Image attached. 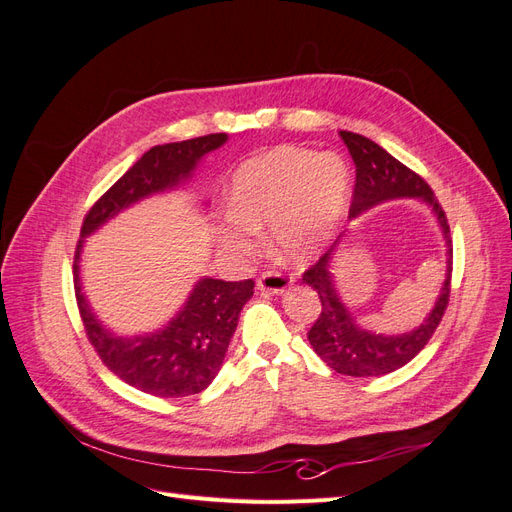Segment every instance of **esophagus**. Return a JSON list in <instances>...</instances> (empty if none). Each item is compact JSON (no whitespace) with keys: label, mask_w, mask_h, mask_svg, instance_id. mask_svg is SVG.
<instances>
[{"label":"esophagus","mask_w":512,"mask_h":512,"mask_svg":"<svg viewBox=\"0 0 512 512\" xmlns=\"http://www.w3.org/2000/svg\"><path fill=\"white\" fill-rule=\"evenodd\" d=\"M290 284H292L290 277H286L280 271H265L256 282V286L262 292H284L286 288H290Z\"/></svg>","instance_id":"34e87169"}]
</instances>
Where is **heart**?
Wrapping results in <instances>:
<instances>
[{
	"label": "heart",
	"instance_id": "heart-1",
	"mask_svg": "<svg viewBox=\"0 0 512 512\" xmlns=\"http://www.w3.org/2000/svg\"><path fill=\"white\" fill-rule=\"evenodd\" d=\"M352 170L339 153L275 147L245 160L232 175L230 211L215 237L232 256L256 250L258 230L269 224L273 250L284 260L307 262L329 245L350 203Z\"/></svg>",
	"mask_w": 512,
	"mask_h": 512
}]
</instances>
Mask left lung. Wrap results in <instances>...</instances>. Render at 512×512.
<instances>
[{"mask_svg": "<svg viewBox=\"0 0 512 512\" xmlns=\"http://www.w3.org/2000/svg\"><path fill=\"white\" fill-rule=\"evenodd\" d=\"M346 143L354 168V194L350 205V220L371 207H376L384 200L395 198H418L436 213L438 224L446 239V280L442 284L440 297L433 305L429 316L418 324L416 329L401 335H382L367 331L356 324L354 316L346 303L339 299L335 288V277L331 273V260L342 243V235L331 245V250L320 256L316 265L303 273V282L312 286L320 297V316L309 329L307 339L320 359L327 363L337 374L367 378V376H384L391 371L404 367L414 356L421 352L431 339L433 331L438 329L442 316L446 312L448 297H451V273H453V247H451V228L446 222V213L438 198L433 196L431 188L423 177H418L414 170L395 160L389 151H384L369 138L354 132H339Z\"/></svg>", "mask_w": 512, "mask_h": 512, "instance_id": "left-lung-1", "label": "left lung"}]
</instances>
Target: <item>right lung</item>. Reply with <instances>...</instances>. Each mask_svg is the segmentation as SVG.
I'll return each instance as SVG.
<instances>
[{
  "mask_svg": "<svg viewBox=\"0 0 512 512\" xmlns=\"http://www.w3.org/2000/svg\"><path fill=\"white\" fill-rule=\"evenodd\" d=\"M226 134H207L190 141L151 147L111 190L89 209L74 254V290L81 320L102 363L134 389L156 397H188L205 391L218 376L243 305L254 294V282H224L203 277L179 314L164 329L123 337L108 331L91 312L81 288L83 239L138 200L177 188L190 179L205 153L222 147Z\"/></svg>",
  "mask_w": 512,
  "mask_h": 512,
  "instance_id": "add662e5",
  "label": "right lung"
}]
</instances>
